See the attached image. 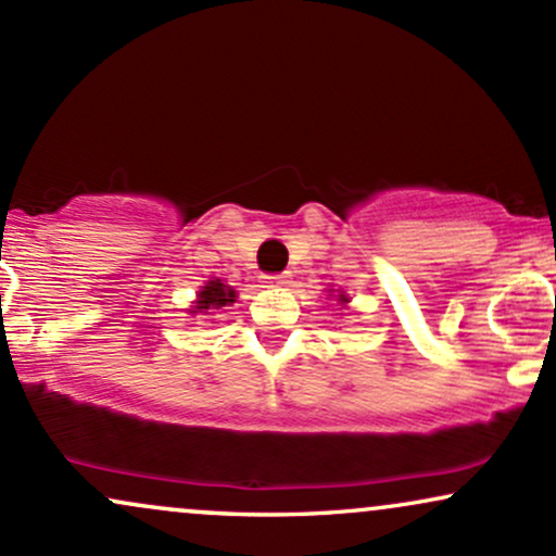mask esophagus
Listing matches in <instances>:
<instances>
[{"label":"esophagus","instance_id":"obj_1","mask_svg":"<svg viewBox=\"0 0 556 556\" xmlns=\"http://www.w3.org/2000/svg\"><path fill=\"white\" fill-rule=\"evenodd\" d=\"M264 285L266 287H285V285H290V277H287V274H266Z\"/></svg>","mask_w":556,"mask_h":556}]
</instances>
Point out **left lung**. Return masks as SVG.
<instances>
[{"instance_id": "obj_1", "label": "left lung", "mask_w": 556, "mask_h": 556, "mask_svg": "<svg viewBox=\"0 0 556 556\" xmlns=\"http://www.w3.org/2000/svg\"><path fill=\"white\" fill-rule=\"evenodd\" d=\"M342 300H344V295H342Z\"/></svg>"}]
</instances>
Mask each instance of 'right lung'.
I'll return each mask as SVG.
<instances>
[{
    "instance_id": "right-lung-1",
    "label": "right lung",
    "mask_w": 556,
    "mask_h": 556,
    "mask_svg": "<svg viewBox=\"0 0 556 556\" xmlns=\"http://www.w3.org/2000/svg\"><path fill=\"white\" fill-rule=\"evenodd\" d=\"M235 303V290H229L227 285H222V279H212L206 282V287L201 290L198 295V305L190 314H203V311H212V308H222V305Z\"/></svg>"
}]
</instances>
